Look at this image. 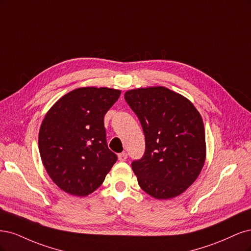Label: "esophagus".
<instances>
[{
	"label": "esophagus",
	"instance_id": "34e87169",
	"mask_svg": "<svg viewBox=\"0 0 251 251\" xmlns=\"http://www.w3.org/2000/svg\"><path fill=\"white\" fill-rule=\"evenodd\" d=\"M127 153L126 152H122V153H120V154L118 155V157H119V160H121V161H124V160H126L127 159Z\"/></svg>",
	"mask_w": 251,
	"mask_h": 251
}]
</instances>
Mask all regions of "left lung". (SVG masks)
Returning a JSON list of instances; mask_svg holds the SVG:
<instances>
[{
    "instance_id": "left-lung-1",
    "label": "left lung",
    "mask_w": 251,
    "mask_h": 251,
    "mask_svg": "<svg viewBox=\"0 0 251 251\" xmlns=\"http://www.w3.org/2000/svg\"><path fill=\"white\" fill-rule=\"evenodd\" d=\"M139 118L145 152L131 163L140 187L156 199L180 195L196 180L205 159V132L195 106L166 87L125 93Z\"/></svg>"
}]
</instances>
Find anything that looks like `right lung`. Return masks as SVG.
<instances>
[{
  "label": "right lung",
  "instance_id": "1",
  "mask_svg": "<svg viewBox=\"0 0 251 251\" xmlns=\"http://www.w3.org/2000/svg\"><path fill=\"white\" fill-rule=\"evenodd\" d=\"M120 95L107 87L77 88L48 111L39 130V153L48 174L62 191L88 195L117 161L107 146L104 116Z\"/></svg>",
  "mask_w": 251,
  "mask_h": 251
}]
</instances>
